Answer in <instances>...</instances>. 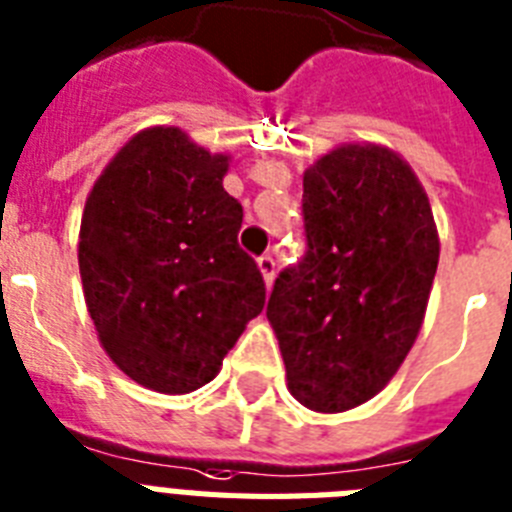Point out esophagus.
Instances as JSON below:
<instances>
[{
    "label": "esophagus",
    "mask_w": 512,
    "mask_h": 512,
    "mask_svg": "<svg viewBox=\"0 0 512 512\" xmlns=\"http://www.w3.org/2000/svg\"><path fill=\"white\" fill-rule=\"evenodd\" d=\"M257 268H260V273H263L265 286L273 284V278H276V260H273L270 255H263L260 260H257Z\"/></svg>",
    "instance_id": "esophagus-1"
}]
</instances>
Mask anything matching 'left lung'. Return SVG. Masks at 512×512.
<instances>
[{"instance_id": "left-lung-1", "label": "left lung", "mask_w": 512, "mask_h": 512, "mask_svg": "<svg viewBox=\"0 0 512 512\" xmlns=\"http://www.w3.org/2000/svg\"><path fill=\"white\" fill-rule=\"evenodd\" d=\"M307 252L273 284L286 384L315 413L384 389L418 339L439 263L429 197L381 144H342L305 170Z\"/></svg>"}]
</instances>
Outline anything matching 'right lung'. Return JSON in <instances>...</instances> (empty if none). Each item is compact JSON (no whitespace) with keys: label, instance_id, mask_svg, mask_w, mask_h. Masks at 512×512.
Instances as JSON below:
<instances>
[{"label":"right lung","instance_id":"1","mask_svg":"<svg viewBox=\"0 0 512 512\" xmlns=\"http://www.w3.org/2000/svg\"><path fill=\"white\" fill-rule=\"evenodd\" d=\"M228 162L181 128L152 126L118 149L86 197L83 299L112 363L155 392L213 381L263 313L260 268L236 242L242 205L223 189Z\"/></svg>","mask_w":512,"mask_h":512}]
</instances>
